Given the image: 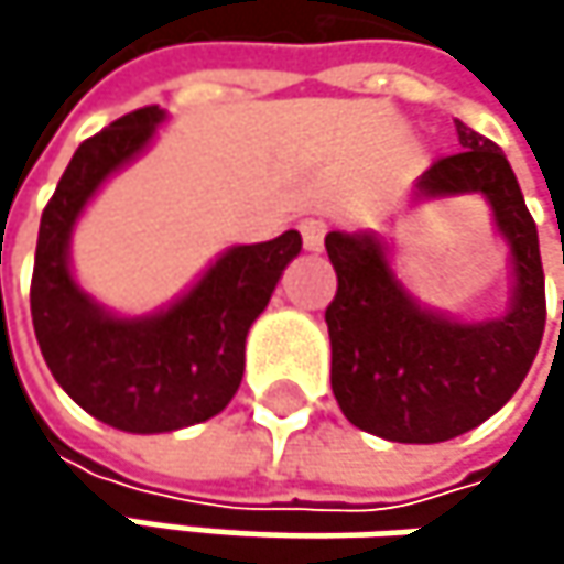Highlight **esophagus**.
<instances>
[{
  "label": "esophagus",
  "mask_w": 564,
  "mask_h": 564,
  "mask_svg": "<svg viewBox=\"0 0 564 564\" xmlns=\"http://www.w3.org/2000/svg\"><path fill=\"white\" fill-rule=\"evenodd\" d=\"M300 235H303V248L306 251H319L323 248V238H326V221L306 218V221H300Z\"/></svg>",
  "instance_id": "obj_1"
}]
</instances>
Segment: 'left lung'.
<instances>
[{"instance_id":"8db88e82","label":"left lung","mask_w":564,"mask_h":564,"mask_svg":"<svg viewBox=\"0 0 564 564\" xmlns=\"http://www.w3.org/2000/svg\"><path fill=\"white\" fill-rule=\"evenodd\" d=\"M460 153L437 160L414 202L484 195L509 245L507 313L480 323L421 306L394 278L389 248L372 231H329L336 296L326 306L333 394L343 414L386 441L437 444L497 414L522 386L545 329L539 231L503 150L457 120Z\"/></svg>"}]
</instances>
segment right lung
I'll return each mask as SVG.
<instances>
[{"mask_svg": "<svg viewBox=\"0 0 564 564\" xmlns=\"http://www.w3.org/2000/svg\"><path fill=\"white\" fill-rule=\"evenodd\" d=\"M163 120L160 107H143L77 147L42 212L32 274V326L55 382L87 414L130 434L208 421L235 398L248 329L303 248L296 231L235 245L150 316H117L84 293L70 274V231L97 188L150 147Z\"/></svg>", "mask_w": 564, "mask_h": 564, "instance_id": "obj_1", "label": "right lung"}]
</instances>
